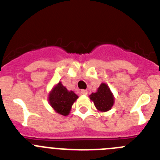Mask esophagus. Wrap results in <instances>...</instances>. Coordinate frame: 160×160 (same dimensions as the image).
<instances>
[{
  "label": "esophagus",
  "instance_id": "obj_1",
  "mask_svg": "<svg viewBox=\"0 0 160 160\" xmlns=\"http://www.w3.org/2000/svg\"><path fill=\"white\" fill-rule=\"evenodd\" d=\"M81 94H83V95H87L88 94V91L87 90H81Z\"/></svg>",
  "mask_w": 160,
  "mask_h": 160
}]
</instances>
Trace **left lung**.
<instances>
[{"label": "left lung", "instance_id": "1", "mask_svg": "<svg viewBox=\"0 0 160 160\" xmlns=\"http://www.w3.org/2000/svg\"><path fill=\"white\" fill-rule=\"evenodd\" d=\"M90 99L94 102L96 109L100 112H106L112 108L114 103V97L106 83L102 82L95 93H92Z\"/></svg>", "mask_w": 160, "mask_h": 160}]
</instances>
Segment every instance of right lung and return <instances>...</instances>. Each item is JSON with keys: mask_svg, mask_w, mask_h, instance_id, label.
<instances>
[{"mask_svg": "<svg viewBox=\"0 0 160 160\" xmlns=\"http://www.w3.org/2000/svg\"><path fill=\"white\" fill-rule=\"evenodd\" d=\"M78 98V96L72 90H68L62 83L59 82L50 90L48 101L58 114L66 116L70 114L72 105Z\"/></svg>", "mask_w": 160, "mask_h": 160, "instance_id": "add662e5", "label": "right lung"}]
</instances>
